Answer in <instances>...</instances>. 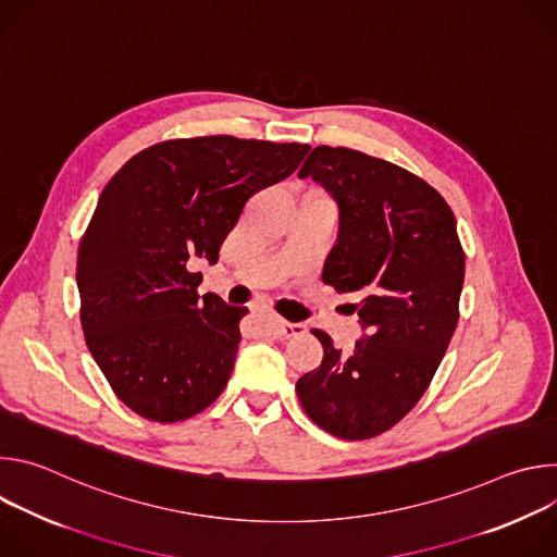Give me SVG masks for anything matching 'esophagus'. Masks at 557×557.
I'll return each instance as SVG.
<instances>
[{
    "instance_id": "34e87169",
    "label": "esophagus",
    "mask_w": 557,
    "mask_h": 557,
    "mask_svg": "<svg viewBox=\"0 0 557 557\" xmlns=\"http://www.w3.org/2000/svg\"><path fill=\"white\" fill-rule=\"evenodd\" d=\"M275 331L282 339H293L306 333L304 324H295V322H284V320H275Z\"/></svg>"
}]
</instances>
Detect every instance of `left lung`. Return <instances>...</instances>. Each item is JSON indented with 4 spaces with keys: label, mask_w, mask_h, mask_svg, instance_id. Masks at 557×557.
Listing matches in <instances>:
<instances>
[{
    "label": "left lung",
    "mask_w": 557,
    "mask_h": 557,
    "mask_svg": "<svg viewBox=\"0 0 557 557\" xmlns=\"http://www.w3.org/2000/svg\"><path fill=\"white\" fill-rule=\"evenodd\" d=\"M339 205L322 280L359 297L368 331L346 355L312 331L324 359L295 389L308 419L344 441L399 423L436 374L458 324L465 251L445 198L423 178L348 147H314L299 170Z\"/></svg>",
    "instance_id": "8db88e82"
}]
</instances>
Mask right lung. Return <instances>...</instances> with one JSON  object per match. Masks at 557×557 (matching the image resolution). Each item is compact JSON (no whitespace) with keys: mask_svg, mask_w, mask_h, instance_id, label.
I'll list each match as a JSON object with an SVG mask.
<instances>
[{"mask_svg":"<svg viewBox=\"0 0 557 557\" xmlns=\"http://www.w3.org/2000/svg\"><path fill=\"white\" fill-rule=\"evenodd\" d=\"M310 147L235 136L156 143L110 178L76 256L86 344L138 417L176 423L222 394L249 312L198 295L189 258L218 262L251 196Z\"/></svg>","mask_w":557,"mask_h":557,"instance_id":"add662e5","label":"right lung"}]
</instances>
